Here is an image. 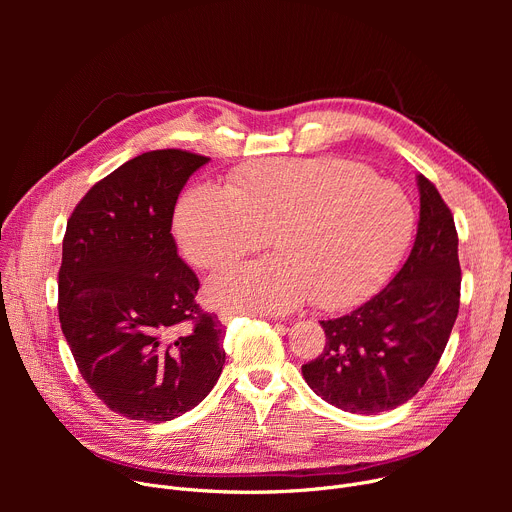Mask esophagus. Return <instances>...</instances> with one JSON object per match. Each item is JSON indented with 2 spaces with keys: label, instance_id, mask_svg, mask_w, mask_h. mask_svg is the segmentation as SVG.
Masks as SVG:
<instances>
[{
  "label": "esophagus",
  "instance_id": "obj_1",
  "mask_svg": "<svg viewBox=\"0 0 512 512\" xmlns=\"http://www.w3.org/2000/svg\"><path fill=\"white\" fill-rule=\"evenodd\" d=\"M241 312L239 310H221L218 312V320H221L223 324H229L233 318H237Z\"/></svg>",
  "mask_w": 512,
  "mask_h": 512
}]
</instances>
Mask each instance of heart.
<instances>
[{
    "instance_id": "obj_1",
    "label": "heart",
    "mask_w": 512,
    "mask_h": 512,
    "mask_svg": "<svg viewBox=\"0 0 512 512\" xmlns=\"http://www.w3.org/2000/svg\"><path fill=\"white\" fill-rule=\"evenodd\" d=\"M413 233L405 192L336 158L269 160L239 170L229 190L196 184L178 202L174 235L202 269L225 267L271 243L277 255L208 279L216 306L281 314L312 300L342 308L377 287Z\"/></svg>"
}]
</instances>
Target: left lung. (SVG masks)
Returning a JSON list of instances; mask_svg holds the SVG:
<instances>
[{
  "mask_svg": "<svg viewBox=\"0 0 512 512\" xmlns=\"http://www.w3.org/2000/svg\"><path fill=\"white\" fill-rule=\"evenodd\" d=\"M419 223L413 249L375 298L322 320L326 346L302 367L310 389L350 413H381L417 395L450 340L460 308V259L454 216L417 176Z\"/></svg>",
  "mask_w": 512,
  "mask_h": 512,
  "instance_id": "left-lung-1",
  "label": "left lung"
}]
</instances>
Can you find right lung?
Masks as SVG:
<instances>
[{
    "mask_svg": "<svg viewBox=\"0 0 512 512\" xmlns=\"http://www.w3.org/2000/svg\"><path fill=\"white\" fill-rule=\"evenodd\" d=\"M210 158L145 152L72 210L58 271L62 334L91 391L115 413L162 423L196 407L223 373L221 322L172 237L178 194Z\"/></svg>",
    "mask_w": 512,
    "mask_h": 512,
    "instance_id": "add662e5",
    "label": "right lung"
}]
</instances>
